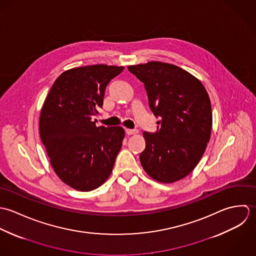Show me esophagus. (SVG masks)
Here are the masks:
<instances>
[{
    "label": "esophagus",
    "mask_w": 256,
    "mask_h": 256,
    "mask_svg": "<svg viewBox=\"0 0 256 256\" xmlns=\"http://www.w3.org/2000/svg\"><path fill=\"white\" fill-rule=\"evenodd\" d=\"M126 134L130 136V134H136L138 132V130L136 128H134V130H130V128H126Z\"/></svg>",
    "instance_id": "esophagus-1"
}]
</instances>
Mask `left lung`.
<instances>
[{"instance_id": "left-lung-1", "label": "left lung", "mask_w": 256, "mask_h": 256, "mask_svg": "<svg viewBox=\"0 0 256 256\" xmlns=\"http://www.w3.org/2000/svg\"><path fill=\"white\" fill-rule=\"evenodd\" d=\"M148 93L156 132H144L140 155L146 172L162 183L178 181L197 166L210 140L212 106L203 84L182 68L152 61L128 67Z\"/></svg>"}]
</instances>
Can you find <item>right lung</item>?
Wrapping results in <instances>:
<instances>
[{
  "label": "right lung",
  "mask_w": 256,
  "mask_h": 256,
  "mask_svg": "<svg viewBox=\"0 0 256 256\" xmlns=\"http://www.w3.org/2000/svg\"><path fill=\"white\" fill-rule=\"evenodd\" d=\"M124 67L88 65L63 72L54 82L40 118V134L58 177L78 191H92L108 178L120 150L122 126H97L104 91Z\"/></svg>",
  "instance_id": "obj_1"
}]
</instances>
